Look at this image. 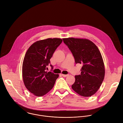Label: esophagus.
I'll use <instances>...</instances> for the list:
<instances>
[{
  "label": "esophagus",
  "instance_id": "esophagus-1",
  "mask_svg": "<svg viewBox=\"0 0 123 123\" xmlns=\"http://www.w3.org/2000/svg\"><path fill=\"white\" fill-rule=\"evenodd\" d=\"M62 75L63 77H67L68 76V74H62Z\"/></svg>",
  "mask_w": 123,
  "mask_h": 123
}]
</instances>
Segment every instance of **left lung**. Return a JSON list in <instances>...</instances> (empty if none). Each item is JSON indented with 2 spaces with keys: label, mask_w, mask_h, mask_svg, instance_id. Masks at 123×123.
I'll return each mask as SVG.
<instances>
[{
  "label": "left lung",
  "mask_w": 123,
  "mask_h": 123,
  "mask_svg": "<svg viewBox=\"0 0 123 123\" xmlns=\"http://www.w3.org/2000/svg\"><path fill=\"white\" fill-rule=\"evenodd\" d=\"M72 52L76 64H82L81 74L75 75L72 88L79 95L88 97L100 88L105 77V70L102 55L97 46L87 39L63 38Z\"/></svg>",
  "instance_id": "left-lung-1"
}]
</instances>
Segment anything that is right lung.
I'll return each instance as SVG.
<instances>
[{
  "label": "right lung",
  "mask_w": 123,
  "mask_h": 123,
  "mask_svg": "<svg viewBox=\"0 0 123 123\" xmlns=\"http://www.w3.org/2000/svg\"><path fill=\"white\" fill-rule=\"evenodd\" d=\"M62 42L54 38L37 41L27 50L22 65V76L27 90L37 97L47 94L53 87L58 74L46 71L50 59ZM52 69L53 67L50 65Z\"/></svg>",
  "instance_id": "add662e5"
}]
</instances>
